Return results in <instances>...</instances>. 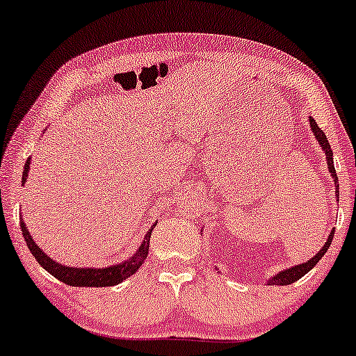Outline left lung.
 I'll return each mask as SVG.
<instances>
[{
	"instance_id": "obj_1",
	"label": "left lung",
	"mask_w": 356,
	"mask_h": 356,
	"mask_svg": "<svg viewBox=\"0 0 356 356\" xmlns=\"http://www.w3.org/2000/svg\"><path fill=\"white\" fill-rule=\"evenodd\" d=\"M309 124H312V130H313L314 137H316L318 144H320V145H321V149L325 150V154H326V161H328V169H330V172H332L333 179H334V182H338L337 172H334V165H333V150H332V147H330V144H328V138H326L325 134H323V130L320 129V127H318V124H316V122H314V118H313V117H309ZM337 195H338V189H337ZM333 234H334V231L330 232L328 241H326L325 246H323V248L320 249V251L316 252V256H313L312 259L306 261V263H303V264H298V266H293V268L286 269V271H281L280 275L273 276L271 280L268 281V283H269V284H273V286H275V284H280V286H288V284L295 283V281L300 280V277H303V276L306 275V273L312 271V269H313L314 266H316L318 261H320L321 257L325 256V252L328 251L330 244H332V241H333Z\"/></svg>"
}]
</instances>
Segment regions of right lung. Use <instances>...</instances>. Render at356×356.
<instances>
[{
	"mask_svg": "<svg viewBox=\"0 0 356 356\" xmlns=\"http://www.w3.org/2000/svg\"><path fill=\"white\" fill-rule=\"evenodd\" d=\"M28 169H30V159L26 161L24 164V172H23V184L26 181L28 177ZM22 224V232H23V238L26 241L28 249L31 251V254L35 256V259L38 261L40 266L47 269L50 275H53L56 280H60L61 283L68 284V286H92V288H104V286H113L122 283V281L127 280L137 273V269L142 266L144 259L149 254V241H150V234L152 231L147 232L144 243L138 251L130 257L129 261L125 263L117 264V266H110V268H104V269H90V268H68V266H61V264L55 263V261L50 259L44 252L36 246V243L33 241V238L30 236L28 232L26 226H24L23 219L19 220ZM154 229V227H152Z\"/></svg>",
	"mask_w": 356,
	"mask_h": 356,
	"instance_id": "obj_1",
	"label": "right lung"
}]
</instances>
